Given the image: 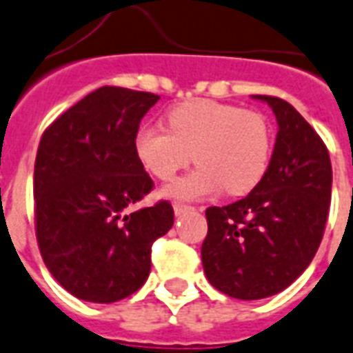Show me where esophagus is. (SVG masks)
Wrapping results in <instances>:
<instances>
[{"label":"esophagus","instance_id":"esophagus-1","mask_svg":"<svg viewBox=\"0 0 353 353\" xmlns=\"http://www.w3.org/2000/svg\"><path fill=\"white\" fill-rule=\"evenodd\" d=\"M173 210H174V215H184L185 212H191L193 206H188V204H182V202H174Z\"/></svg>","mask_w":353,"mask_h":353}]
</instances>
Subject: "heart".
I'll list each match as a JSON object with an SVG mask.
<instances>
[{
	"label": "heart",
	"instance_id": "b5f03b06",
	"mask_svg": "<svg viewBox=\"0 0 353 353\" xmlns=\"http://www.w3.org/2000/svg\"><path fill=\"white\" fill-rule=\"evenodd\" d=\"M168 128L141 127L134 151L145 171L171 180L191 158L201 168L165 188L174 199H201L219 191L247 195L263 180L272 132L263 114L212 99H195L168 112Z\"/></svg>",
	"mask_w": 353,
	"mask_h": 353
}]
</instances>
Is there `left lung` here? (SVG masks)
Listing matches in <instances>:
<instances>
[{
	"label": "left lung",
	"instance_id": "1",
	"mask_svg": "<svg viewBox=\"0 0 353 353\" xmlns=\"http://www.w3.org/2000/svg\"><path fill=\"white\" fill-rule=\"evenodd\" d=\"M254 97L278 121L269 169L245 199L208 208L201 248L208 281L239 300L272 296L307 269L332 201V162L321 136L288 101Z\"/></svg>",
	"mask_w": 353,
	"mask_h": 353
}]
</instances>
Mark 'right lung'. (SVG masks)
Listing matches in <instances>:
<instances>
[{"mask_svg": "<svg viewBox=\"0 0 353 353\" xmlns=\"http://www.w3.org/2000/svg\"><path fill=\"white\" fill-rule=\"evenodd\" d=\"M160 95L103 86L42 134L34 162V230L46 267L86 302L136 293L151 272V247L173 226L168 201L132 214L154 182L134 151L139 121Z\"/></svg>", "mask_w": 353, "mask_h": 353, "instance_id": "obj_1", "label": "right lung"}]
</instances>
